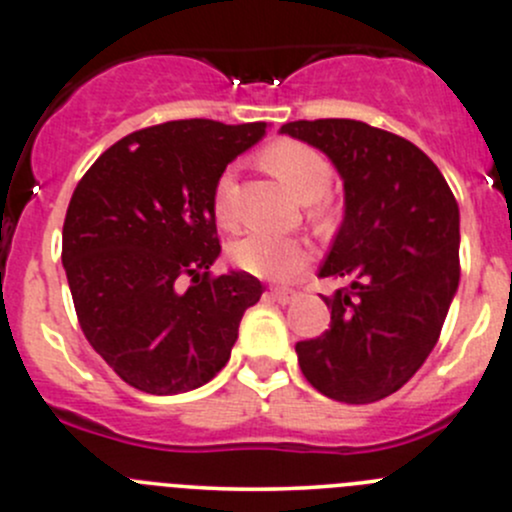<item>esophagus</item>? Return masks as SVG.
<instances>
[{
    "label": "esophagus",
    "mask_w": 512,
    "mask_h": 512,
    "mask_svg": "<svg viewBox=\"0 0 512 512\" xmlns=\"http://www.w3.org/2000/svg\"><path fill=\"white\" fill-rule=\"evenodd\" d=\"M270 294H272V299L280 304H289L294 297H297V292H294V289H287V287H272Z\"/></svg>",
    "instance_id": "esophagus-1"
}]
</instances>
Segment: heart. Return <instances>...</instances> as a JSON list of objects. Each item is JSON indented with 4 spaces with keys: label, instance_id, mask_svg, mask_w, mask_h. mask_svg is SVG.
I'll list each match as a JSON object with an SVG mask.
<instances>
[{
    "label": "heart",
    "instance_id": "b5f03b06",
    "mask_svg": "<svg viewBox=\"0 0 512 512\" xmlns=\"http://www.w3.org/2000/svg\"><path fill=\"white\" fill-rule=\"evenodd\" d=\"M262 163L275 178L287 185L289 193L302 203H309V215L317 220H327L332 215V205L322 198L332 185V165L314 148L297 141H277L265 148ZM232 170L220 175L215 185L213 208L220 225L232 223ZM312 250L297 237L267 235V232H250L230 247V257L240 270L250 272L265 280H287L304 262Z\"/></svg>",
    "mask_w": 512,
    "mask_h": 512
}]
</instances>
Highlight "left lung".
I'll list each match as a JSON object with an SVG mask.
<instances>
[{
    "instance_id": "8db88e82",
    "label": "left lung",
    "mask_w": 512,
    "mask_h": 512,
    "mask_svg": "<svg viewBox=\"0 0 512 512\" xmlns=\"http://www.w3.org/2000/svg\"><path fill=\"white\" fill-rule=\"evenodd\" d=\"M344 180V220L319 277L332 324L297 342L304 379L334 401L374 404L399 391L436 347L458 289L461 215L446 178L406 138L352 118L292 121Z\"/></svg>"
}]
</instances>
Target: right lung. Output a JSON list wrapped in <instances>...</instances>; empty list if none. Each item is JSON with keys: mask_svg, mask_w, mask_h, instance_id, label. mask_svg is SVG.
<instances>
[{"mask_svg": "<svg viewBox=\"0 0 512 512\" xmlns=\"http://www.w3.org/2000/svg\"><path fill=\"white\" fill-rule=\"evenodd\" d=\"M265 133L262 121L160 123L113 143L76 185L61 232L76 317L133 389L170 396L208 384L260 302L257 277H210V265L220 255L215 185Z\"/></svg>", "mask_w": 512, "mask_h": 512, "instance_id": "obj_1", "label": "right lung"}]
</instances>
